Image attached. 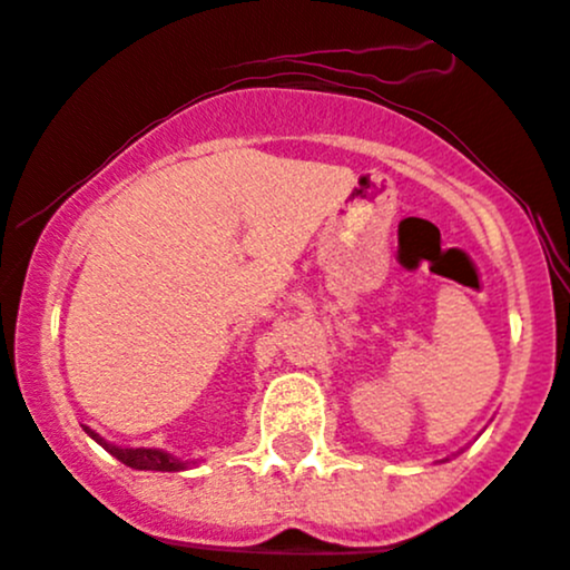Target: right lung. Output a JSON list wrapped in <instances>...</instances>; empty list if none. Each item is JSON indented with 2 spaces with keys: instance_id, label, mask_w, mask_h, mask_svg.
<instances>
[{
  "instance_id": "add662e5",
  "label": "right lung",
  "mask_w": 570,
  "mask_h": 570,
  "mask_svg": "<svg viewBox=\"0 0 570 570\" xmlns=\"http://www.w3.org/2000/svg\"><path fill=\"white\" fill-rule=\"evenodd\" d=\"M82 429H86V434L94 440V443L102 445L110 456H116L121 465L132 468V471L178 473V471H186V468H189V462L178 460V456L167 454V451H161V449H121V445H114V443H108V440L99 438V434L91 432L88 425H82Z\"/></svg>"
}]
</instances>
